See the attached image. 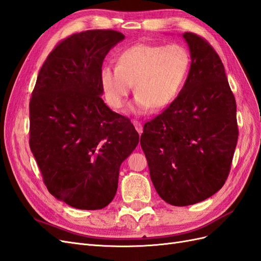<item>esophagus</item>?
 I'll return each instance as SVG.
<instances>
[{"mask_svg":"<svg viewBox=\"0 0 261 261\" xmlns=\"http://www.w3.org/2000/svg\"><path fill=\"white\" fill-rule=\"evenodd\" d=\"M133 123H134V125H135V128H136V130L138 132V134L140 135V134L143 133V124L137 122V121H134Z\"/></svg>","mask_w":261,"mask_h":261,"instance_id":"esophagus-1","label":"esophagus"}]
</instances>
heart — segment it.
I'll return each mask as SVG.
<instances>
[{
	"label": "heart",
	"instance_id": "heart-1",
	"mask_svg": "<svg viewBox=\"0 0 261 261\" xmlns=\"http://www.w3.org/2000/svg\"><path fill=\"white\" fill-rule=\"evenodd\" d=\"M191 68V54L185 46L138 43L118 53L116 67L105 66L100 84L108 105L122 109L135 85L137 96L132 111L145 113L162 110L174 101Z\"/></svg>",
	"mask_w": 261,
	"mask_h": 261
}]
</instances>
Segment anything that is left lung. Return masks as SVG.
Listing matches in <instances>:
<instances>
[{
    "instance_id": "obj_1",
    "label": "left lung",
    "mask_w": 261,
    "mask_h": 261,
    "mask_svg": "<svg viewBox=\"0 0 261 261\" xmlns=\"http://www.w3.org/2000/svg\"><path fill=\"white\" fill-rule=\"evenodd\" d=\"M191 68L178 97L147 122L140 145L150 178L172 206L200 202L220 191L238 144L236 102L223 63L206 39L184 33Z\"/></svg>"
}]
</instances>
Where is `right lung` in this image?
Returning a JSON list of instances; mask_svg holds the SVG:
<instances>
[{
    "label": "right lung",
    "mask_w": 261,
    "mask_h": 261,
    "mask_svg": "<svg viewBox=\"0 0 261 261\" xmlns=\"http://www.w3.org/2000/svg\"><path fill=\"white\" fill-rule=\"evenodd\" d=\"M124 38L111 29L67 37L48 55L31 93V152L50 194L77 209L113 200L121 164L139 141L128 118L100 97L102 63Z\"/></svg>",
    "instance_id": "add662e5"
}]
</instances>
